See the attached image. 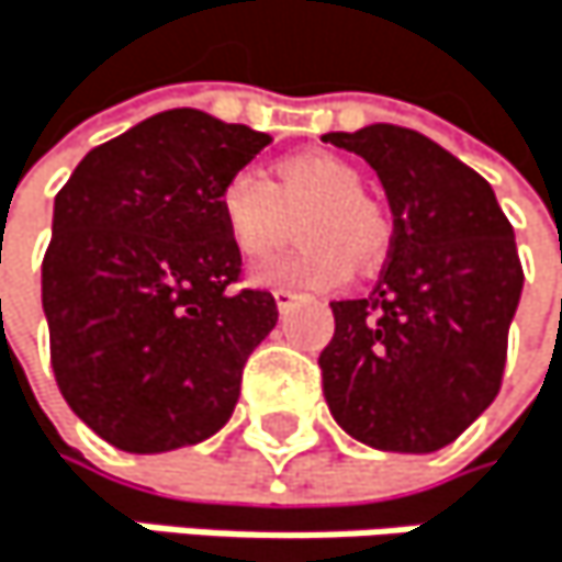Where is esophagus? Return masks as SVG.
Returning a JSON list of instances; mask_svg holds the SVG:
<instances>
[{
    "instance_id": "34e87169",
    "label": "esophagus",
    "mask_w": 562,
    "mask_h": 562,
    "mask_svg": "<svg viewBox=\"0 0 562 562\" xmlns=\"http://www.w3.org/2000/svg\"><path fill=\"white\" fill-rule=\"evenodd\" d=\"M272 300H276L279 313H290V310L296 306L300 293H293V290H272Z\"/></svg>"
}]
</instances>
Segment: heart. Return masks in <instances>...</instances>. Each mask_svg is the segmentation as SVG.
Segmentation results:
<instances>
[{
    "label": "heart",
    "mask_w": 562,
    "mask_h": 562,
    "mask_svg": "<svg viewBox=\"0 0 562 562\" xmlns=\"http://www.w3.org/2000/svg\"><path fill=\"white\" fill-rule=\"evenodd\" d=\"M303 220V249L256 272L266 286L333 290L352 262L376 266L393 246V216L363 189V172L333 153H300L272 166V182L252 169L233 172L220 189V220L229 243L249 262H262L293 239Z\"/></svg>",
    "instance_id": "b5f03b06"
}]
</instances>
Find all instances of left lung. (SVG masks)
<instances>
[{
	"label": "left lung",
	"mask_w": 562,
	"mask_h": 562,
	"mask_svg": "<svg viewBox=\"0 0 562 562\" xmlns=\"http://www.w3.org/2000/svg\"><path fill=\"white\" fill-rule=\"evenodd\" d=\"M390 199L393 246L367 300H336L319 352L333 419L386 453H432L496 400L524 290L513 226L490 182L416 130L329 133Z\"/></svg>",
	"instance_id": "left-lung-1"
}]
</instances>
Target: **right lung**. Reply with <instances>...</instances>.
Segmentation results:
<instances>
[{
  "label": "right lung",
  "mask_w": 562,
  "mask_h": 562,
  "mask_svg": "<svg viewBox=\"0 0 562 562\" xmlns=\"http://www.w3.org/2000/svg\"><path fill=\"white\" fill-rule=\"evenodd\" d=\"M272 139L169 109L95 146L56 195L43 310L59 393L105 443L166 453L220 432L279 319L236 290L220 189Z\"/></svg>",
  "instance_id": "add662e5"
}]
</instances>
